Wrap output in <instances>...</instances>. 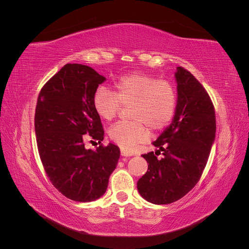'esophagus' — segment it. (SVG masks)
Returning <instances> with one entry per match:
<instances>
[{
  "mask_svg": "<svg viewBox=\"0 0 249 249\" xmlns=\"http://www.w3.org/2000/svg\"><path fill=\"white\" fill-rule=\"evenodd\" d=\"M120 155H122L123 157H131V156H133L132 153L127 152V150L124 149V148H120Z\"/></svg>",
  "mask_w": 249,
  "mask_h": 249,
  "instance_id": "esophagus-1",
  "label": "esophagus"
}]
</instances>
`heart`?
Listing matches in <instances>:
<instances>
[{
    "label": "heart",
    "mask_w": 249,
    "mask_h": 249,
    "mask_svg": "<svg viewBox=\"0 0 249 249\" xmlns=\"http://www.w3.org/2000/svg\"><path fill=\"white\" fill-rule=\"evenodd\" d=\"M131 107L129 123H117L109 129V137L116 144L132 150L149 138V129L160 131L175 115L177 93L171 83L158 80L153 74L135 71L120 77L114 83V92L99 87L93 94L96 114L105 120L114 119L120 107Z\"/></svg>",
    "instance_id": "b5f03b06"
}]
</instances>
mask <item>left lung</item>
<instances>
[{"mask_svg": "<svg viewBox=\"0 0 249 249\" xmlns=\"http://www.w3.org/2000/svg\"><path fill=\"white\" fill-rule=\"evenodd\" d=\"M178 102L172 123L153 144L158 150L142 155L147 171L137 182L145 200L167 205L182 198L197 184L215 140L213 103L193 74L178 66ZM162 154L161 160L155 156Z\"/></svg>", "mask_w": 249, "mask_h": 249, "instance_id": "8db88e82", "label": "left lung"}]
</instances>
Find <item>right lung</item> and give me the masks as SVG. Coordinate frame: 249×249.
I'll return each instance as SVG.
<instances>
[{
	"label": "right lung",
	"mask_w": 249,
	"mask_h": 249,
	"mask_svg": "<svg viewBox=\"0 0 249 249\" xmlns=\"http://www.w3.org/2000/svg\"><path fill=\"white\" fill-rule=\"evenodd\" d=\"M106 78L90 66L65 64L41 88L35 110L37 147L52 184L64 196L88 202L106 192L119 147L109 143L87 150V139H104L93 94Z\"/></svg>",
	"instance_id": "right-lung-1"
}]
</instances>
